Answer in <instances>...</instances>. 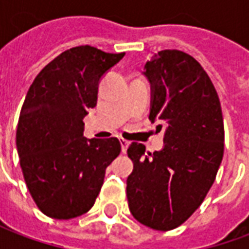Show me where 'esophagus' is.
Here are the masks:
<instances>
[{
  "mask_svg": "<svg viewBox=\"0 0 249 249\" xmlns=\"http://www.w3.org/2000/svg\"><path fill=\"white\" fill-rule=\"evenodd\" d=\"M120 144H121V151H123V153H125L128 146H129V141H126L125 139H120Z\"/></svg>",
  "mask_w": 249,
  "mask_h": 249,
  "instance_id": "obj_1",
  "label": "esophagus"
}]
</instances>
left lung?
Here are the masks:
<instances>
[{
  "instance_id": "obj_1",
  "label": "left lung",
  "mask_w": 249,
  "mask_h": 249,
  "mask_svg": "<svg viewBox=\"0 0 249 249\" xmlns=\"http://www.w3.org/2000/svg\"><path fill=\"white\" fill-rule=\"evenodd\" d=\"M144 74L152 87L149 120H161L167 129L161 151L129 145L126 196L137 221L171 231L192 216L216 178L224 153L223 113L207 71L188 53L160 51Z\"/></svg>"
}]
</instances>
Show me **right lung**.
<instances>
[{
    "instance_id": "right-lung-1",
    "label": "right lung",
    "mask_w": 249,
    "mask_h": 249,
    "mask_svg": "<svg viewBox=\"0 0 249 249\" xmlns=\"http://www.w3.org/2000/svg\"><path fill=\"white\" fill-rule=\"evenodd\" d=\"M125 53L82 45L62 52L30 85L17 125L25 183L41 212L68 220L87 213L105 169L121 152L116 137H84V117L97 104L98 82Z\"/></svg>"
}]
</instances>
